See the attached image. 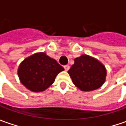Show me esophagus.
I'll return each instance as SVG.
<instances>
[{
  "mask_svg": "<svg viewBox=\"0 0 126 126\" xmlns=\"http://www.w3.org/2000/svg\"><path fill=\"white\" fill-rule=\"evenodd\" d=\"M64 68L65 71H68L69 69V65H64Z\"/></svg>",
  "mask_w": 126,
  "mask_h": 126,
  "instance_id": "34e87169",
  "label": "esophagus"
}]
</instances>
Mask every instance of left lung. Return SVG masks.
Returning a JSON list of instances; mask_svg holds the SVG:
<instances>
[{"mask_svg": "<svg viewBox=\"0 0 126 126\" xmlns=\"http://www.w3.org/2000/svg\"><path fill=\"white\" fill-rule=\"evenodd\" d=\"M68 73L72 82L82 91L98 89L105 81L106 69L97 59L86 54L75 59Z\"/></svg>", "mask_w": 126, "mask_h": 126, "instance_id": "8db88e82", "label": "left lung"}]
</instances>
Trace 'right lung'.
I'll return each instance as SVG.
<instances>
[{
    "label": "right lung",
    "mask_w": 126,
    "mask_h": 126,
    "mask_svg": "<svg viewBox=\"0 0 126 126\" xmlns=\"http://www.w3.org/2000/svg\"><path fill=\"white\" fill-rule=\"evenodd\" d=\"M64 70L57 62L44 52L36 53L25 59L18 67L21 82L32 92H42L54 82L59 72Z\"/></svg>",
    "instance_id": "1"
}]
</instances>
